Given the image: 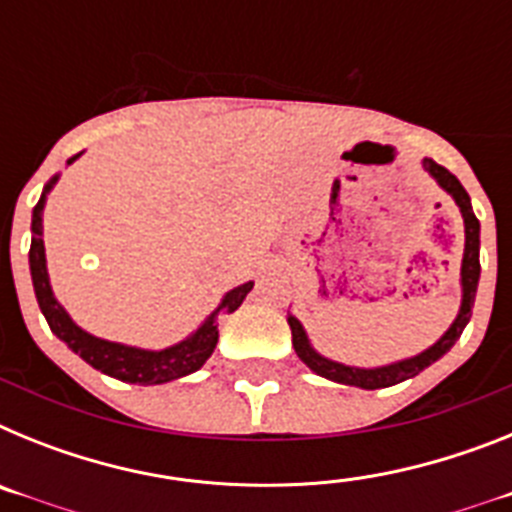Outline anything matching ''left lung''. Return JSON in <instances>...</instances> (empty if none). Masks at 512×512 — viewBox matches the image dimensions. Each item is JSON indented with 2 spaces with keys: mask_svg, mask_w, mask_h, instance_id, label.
<instances>
[{
  "mask_svg": "<svg viewBox=\"0 0 512 512\" xmlns=\"http://www.w3.org/2000/svg\"><path fill=\"white\" fill-rule=\"evenodd\" d=\"M423 169L441 184L446 192L451 194L459 205L461 217H464V259H461V310L456 315V320L451 323V328L441 336V341L433 343L431 348H425L423 354L413 356V359L397 361L390 366H377V369H356V366L338 364V361H330L325 356H320L315 348L310 346L305 336V328L300 325V320L289 315L287 323L292 328V346H295L297 356L310 366L312 372L320 374L325 379H333L338 384H351V387H361V390H379V387H392L397 382H405V379L415 377L431 366L433 361L441 359L446 351L456 343V338L461 336V330L467 328L469 318H472L474 307V295H477L479 284V220L474 217L472 202H469L467 189L461 187V182L451 174L449 169H443L441 164H436L433 158H423Z\"/></svg>",
  "mask_w": 512,
  "mask_h": 512,
  "instance_id": "8db88e82",
  "label": "left lung"
}]
</instances>
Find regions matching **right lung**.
I'll list each match as a JSON object with an SVG mask.
<instances>
[{
    "mask_svg": "<svg viewBox=\"0 0 512 512\" xmlns=\"http://www.w3.org/2000/svg\"><path fill=\"white\" fill-rule=\"evenodd\" d=\"M79 156V153H76ZM76 156L69 158L76 161ZM58 176H53L48 187H45L43 197L33 210V241H30V274H33V287L38 305L43 310L45 320L51 325V330L61 338L66 346L79 354L81 359L99 369L102 374L120 379L128 384H164L171 379L187 377V374L197 372L217 346V312H235L246 300V295L253 289V282L241 284V287L230 289L223 297L220 307L212 312L210 318L194 330L187 341L176 343V346L164 348V351H146V348L122 346V343L102 341V338L89 336L87 330H81L74 320L69 318V312L63 310L53 297L51 282H48V269H45V246H43V207L45 194L51 192Z\"/></svg>",
    "mask_w": 512,
    "mask_h": 512,
    "instance_id": "add662e5",
    "label": "right lung"
}]
</instances>
